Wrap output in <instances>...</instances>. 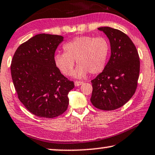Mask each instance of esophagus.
<instances>
[{"label":"esophagus","mask_w":155,"mask_h":155,"mask_svg":"<svg viewBox=\"0 0 155 155\" xmlns=\"http://www.w3.org/2000/svg\"><path fill=\"white\" fill-rule=\"evenodd\" d=\"M84 84L83 81H76L75 82H74V84H75L76 86H79L82 85V84Z\"/></svg>","instance_id":"obj_1"}]
</instances>
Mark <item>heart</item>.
<instances>
[{"label":"heart","mask_w":155,"mask_h":155,"mask_svg":"<svg viewBox=\"0 0 155 155\" xmlns=\"http://www.w3.org/2000/svg\"><path fill=\"white\" fill-rule=\"evenodd\" d=\"M64 53L54 55L56 67L65 76L73 73L75 60L79 65L74 71L76 78L100 74L106 67L110 51V45L105 37L85 35L74 38L63 45Z\"/></svg>","instance_id":"obj_1"}]
</instances>
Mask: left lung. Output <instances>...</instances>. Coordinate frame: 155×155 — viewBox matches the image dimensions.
Here are the masks:
<instances>
[{"label": "left lung", "instance_id": "left-lung-1", "mask_svg": "<svg viewBox=\"0 0 155 155\" xmlns=\"http://www.w3.org/2000/svg\"><path fill=\"white\" fill-rule=\"evenodd\" d=\"M108 37L111 55L104 71L91 81V101L96 108L113 110L126 104L135 94L140 74V57L130 38L122 31L98 28Z\"/></svg>", "mask_w": 155, "mask_h": 155}]
</instances>
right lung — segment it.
Here are the masks:
<instances>
[{
    "instance_id": "add662e5",
    "label": "right lung",
    "mask_w": 155,
    "mask_h": 155,
    "mask_svg": "<svg viewBox=\"0 0 155 155\" xmlns=\"http://www.w3.org/2000/svg\"><path fill=\"white\" fill-rule=\"evenodd\" d=\"M63 39L56 35H36L18 47L12 59L11 76L18 98L38 117H57L69 105L68 94L74 83L61 74L54 61Z\"/></svg>"
}]
</instances>
